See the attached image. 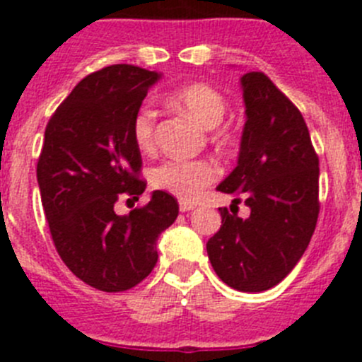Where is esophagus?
Segmentation results:
<instances>
[{
	"instance_id": "1",
	"label": "esophagus",
	"mask_w": 362,
	"mask_h": 362,
	"mask_svg": "<svg viewBox=\"0 0 362 362\" xmlns=\"http://www.w3.org/2000/svg\"><path fill=\"white\" fill-rule=\"evenodd\" d=\"M179 209H181V212H190V210L196 209V204L188 203V201H181V203H179Z\"/></svg>"
}]
</instances>
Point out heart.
I'll use <instances>...</instances> for the list:
<instances>
[{
	"instance_id": "obj_1",
	"label": "heart",
	"mask_w": 362,
	"mask_h": 362,
	"mask_svg": "<svg viewBox=\"0 0 362 362\" xmlns=\"http://www.w3.org/2000/svg\"><path fill=\"white\" fill-rule=\"evenodd\" d=\"M168 101L192 116L204 129H216L226 114V99L209 83H190L172 90ZM158 114L148 105L136 112L132 121L134 143L143 152L156 148ZM219 175V166L210 159L170 158L152 170V185L170 192L181 199L196 197Z\"/></svg>"
}]
</instances>
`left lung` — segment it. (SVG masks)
Returning a JSON list of instances; mask_svg holds the SVG:
<instances>
[{"label":"left lung","mask_w":362,"mask_h":362,"mask_svg":"<svg viewBox=\"0 0 362 362\" xmlns=\"http://www.w3.org/2000/svg\"><path fill=\"white\" fill-rule=\"evenodd\" d=\"M241 85L246 123L239 161L217 190L238 194L233 201H245L250 216L219 209L221 228L206 252L223 283L264 292L308 248L321 209L319 158L303 114L267 74H245Z\"/></svg>","instance_id":"8db88e82"}]
</instances>
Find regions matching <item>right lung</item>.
<instances>
[{
	"instance_id": "add662e5",
	"label": "right lung",
	"mask_w": 362,
	"mask_h": 362,
	"mask_svg": "<svg viewBox=\"0 0 362 362\" xmlns=\"http://www.w3.org/2000/svg\"><path fill=\"white\" fill-rule=\"evenodd\" d=\"M158 79L134 65L88 74L45 129L37 185L54 246L74 276L101 292H124L148 276L159 233L179 214L177 199L163 190L129 216L114 210L146 188L132 121Z\"/></svg>"
}]
</instances>
